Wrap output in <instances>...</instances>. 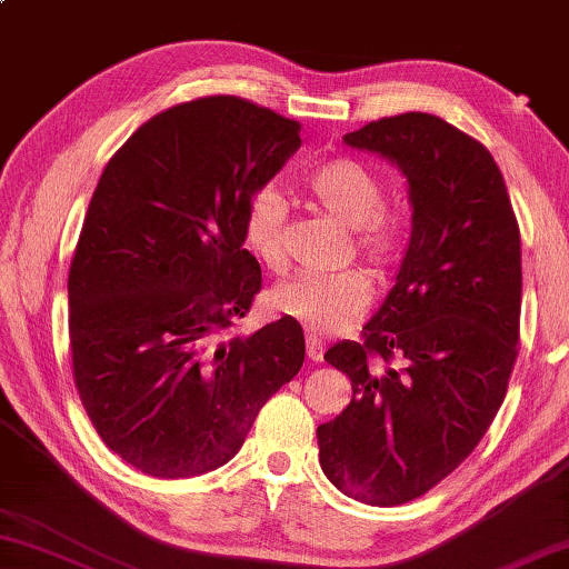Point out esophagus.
<instances>
[{
	"instance_id": "obj_1",
	"label": "esophagus",
	"mask_w": 569,
	"mask_h": 569,
	"mask_svg": "<svg viewBox=\"0 0 569 569\" xmlns=\"http://www.w3.org/2000/svg\"><path fill=\"white\" fill-rule=\"evenodd\" d=\"M323 353H326L323 340L316 338V336H308V338H306V356L311 358L313 363H320V360H323Z\"/></svg>"
}]
</instances>
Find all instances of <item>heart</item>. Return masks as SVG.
<instances>
[{
    "label": "heart",
    "instance_id": "obj_1",
    "mask_svg": "<svg viewBox=\"0 0 569 569\" xmlns=\"http://www.w3.org/2000/svg\"><path fill=\"white\" fill-rule=\"evenodd\" d=\"M306 189L323 209L356 233L358 251L378 273L398 266L406 251L408 229L400 216L383 211L386 186L373 171L353 159L320 163L306 177ZM286 201L273 189L258 191L246 211V243L258 261L278 268L283 261L281 233ZM373 296L368 276L358 268L333 273H296L273 286L271 308L301 320L313 333H333L366 311Z\"/></svg>",
    "mask_w": 569,
    "mask_h": 569
}]
</instances>
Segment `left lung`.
Returning a JSON list of instances; mask_svg holds the SVG:
<instances>
[{"label":"left lung","instance_id":"left-lung-1","mask_svg":"<svg viewBox=\"0 0 569 569\" xmlns=\"http://www.w3.org/2000/svg\"><path fill=\"white\" fill-rule=\"evenodd\" d=\"M343 141L396 163L412 226L363 340L328 348L353 398L318 426V458L348 498L390 508L448 478L498 416L520 340V229L490 151L440 117L400 113Z\"/></svg>","mask_w":569,"mask_h":569}]
</instances>
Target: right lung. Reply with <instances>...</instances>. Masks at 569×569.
<instances>
[{
  "instance_id": "right-lung-1",
  "label": "right lung",
  "mask_w": 569,
  "mask_h": 569,
  "mask_svg": "<svg viewBox=\"0 0 569 569\" xmlns=\"http://www.w3.org/2000/svg\"><path fill=\"white\" fill-rule=\"evenodd\" d=\"M298 147L296 121L203 97L149 119L101 173L69 268L71 363L91 426L141 472L221 468L303 366L286 318L226 336L261 288L246 211Z\"/></svg>"
}]
</instances>
